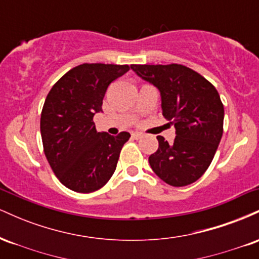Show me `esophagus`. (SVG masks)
Here are the masks:
<instances>
[{
	"instance_id": "1",
	"label": "esophagus",
	"mask_w": 259,
	"mask_h": 259,
	"mask_svg": "<svg viewBox=\"0 0 259 259\" xmlns=\"http://www.w3.org/2000/svg\"><path fill=\"white\" fill-rule=\"evenodd\" d=\"M141 136H142L141 133H133V134H132V138L135 139V140L140 139V138H141Z\"/></svg>"
}]
</instances>
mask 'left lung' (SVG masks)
<instances>
[{"label":"left lung","instance_id":"8db88e82","mask_svg":"<svg viewBox=\"0 0 259 259\" xmlns=\"http://www.w3.org/2000/svg\"><path fill=\"white\" fill-rule=\"evenodd\" d=\"M140 78L158 89L162 114L177 130L173 144L157 136L158 150L148 157L164 183L180 187L198 180L212 163L223 135L224 106L217 89L181 64H132Z\"/></svg>","mask_w":259,"mask_h":259}]
</instances>
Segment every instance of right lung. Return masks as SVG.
Here are the masks:
<instances>
[{
    "mask_svg": "<svg viewBox=\"0 0 259 259\" xmlns=\"http://www.w3.org/2000/svg\"><path fill=\"white\" fill-rule=\"evenodd\" d=\"M129 69L127 64H80L65 73L45 100L40 119L45 156L58 180L73 191H96L117 168L130 134L99 133L94 115L102 112L109 84Z\"/></svg>",
    "mask_w": 259,
    "mask_h": 259,
    "instance_id": "right-lung-1",
    "label": "right lung"
}]
</instances>
